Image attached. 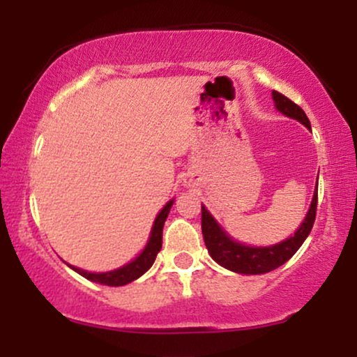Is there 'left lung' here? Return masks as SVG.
Returning <instances> with one entry per match:
<instances>
[{
	"mask_svg": "<svg viewBox=\"0 0 357 357\" xmlns=\"http://www.w3.org/2000/svg\"><path fill=\"white\" fill-rule=\"evenodd\" d=\"M272 97L277 110H280L287 117L296 119L307 129H310L309 117L296 102L287 99L277 90H273ZM315 211H317V191L314 192L312 203L307 211L304 223L298 227L294 236H289L287 240L272 245V247H248V245L238 243L230 235H227V231H223V228L216 223L210 211L202 204V230L204 245H206L213 260L220 264L221 267L231 270V272L245 273V275H260V273L272 272V270L284 265L287 260H290L294 253L304 243L314 227Z\"/></svg>",
	"mask_w": 357,
	"mask_h": 357,
	"instance_id": "left-lung-1",
	"label": "left lung"
}]
</instances>
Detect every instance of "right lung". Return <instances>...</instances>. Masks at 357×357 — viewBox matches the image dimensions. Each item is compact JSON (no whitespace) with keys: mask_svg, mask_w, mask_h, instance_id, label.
<instances>
[{"mask_svg":"<svg viewBox=\"0 0 357 357\" xmlns=\"http://www.w3.org/2000/svg\"><path fill=\"white\" fill-rule=\"evenodd\" d=\"M173 203L174 199L167 202L166 206L161 210V213L155 216V221L153 225V230H151V236H149V241H147L146 248L142 250L141 255L134 258L130 264L105 273L85 272V270L72 267V265L70 268L75 270L77 273H80L82 277L89 278V280L97 282V284H102V285H109V287H121V285L130 284L132 280H136V278L144 275L147 270L153 267L155 257H158L159 250L162 247V227H165V221L167 218V215H169V210L171 206H173Z\"/></svg>","mask_w":357,"mask_h":357,"instance_id":"right-lung-1","label":"right lung"}]
</instances>
